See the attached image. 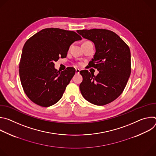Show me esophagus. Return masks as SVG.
Here are the masks:
<instances>
[{
  "instance_id": "34e87169",
  "label": "esophagus",
  "mask_w": 156,
  "mask_h": 156,
  "mask_svg": "<svg viewBox=\"0 0 156 156\" xmlns=\"http://www.w3.org/2000/svg\"><path fill=\"white\" fill-rule=\"evenodd\" d=\"M80 70L79 69H77L75 70V72H76V74H79V73H80Z\"/></svg>"
}]
</instances>
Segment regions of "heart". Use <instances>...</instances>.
<instances>
[{"label":"heart","mask_w":156,"mask_h":156,"mask_svg":"<svg viewBox=\"0 0 156 156\" xmlns=\"http://www.w3.org/2000/svg\"><path fill=\"white\" fill-rule=\"evenodd\" d=\"M86 42H90V41H86ZM78 65H81V63H78Z\"/></svg>","instance_id":"obj_1"}]
</instances>
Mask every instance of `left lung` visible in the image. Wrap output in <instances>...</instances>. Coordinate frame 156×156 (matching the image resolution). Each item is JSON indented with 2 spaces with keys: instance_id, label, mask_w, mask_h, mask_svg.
<instances>
[{
  "instance_id": "1",
  "label": "left lung",
  "mask_w": 156,
  "mask_h": 156,
  "mask_svg": "<svg viewBox=\"0 0 156 156\" xmlns=\"http://www.w3.org/2000/svg\"><path fill=\"white\" fill-rule=\"evenodd\" d=\"M76 31L94 43L96 53L88 65L99 72L96 76L86 70L80 72L83 76L80 85L81 94L94 105L112 102L123 93L131 73L129 48L112 31L92 29Z\"/></svg>"
}]
</instances>
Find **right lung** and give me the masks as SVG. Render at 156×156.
Here are the masks:
<instances>
[{
    "label": "right lung",
    "instance_id": "1",
    "mask_svg": "<svg viewBox=\"0 0 156 156\" xmlns=\"http://www.w3.org/2000/svg\"><path fill=\"white\" fill-rule=\"evenodd\" d=\"M81 37L75 31L43 29L27 40L19 63L21 83L28 98L47 107L57 103L75 73L73 67L60 72L54 62L65 58L71 44Z\"/></svg>",
    "mask_w": 156,
    "mask_h": 156
}]
</instances>
